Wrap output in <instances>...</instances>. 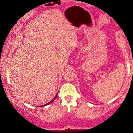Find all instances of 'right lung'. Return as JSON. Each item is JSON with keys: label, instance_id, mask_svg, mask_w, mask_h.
Masks as SVG:
<instances>
[{"label": "right lung", "instance_id": "1", "mask_svg": "<svg viewBox=\"0 0 133 133\" xmlns=\"http://www.w3.org/2000/svg\"><path fill=\"white\" fill-rule=\"evenodd\" d=\"M57 95H58V94H57L56 95V96L55 97V98H53V99H52V100H51V101H49V103H46V104H45V105H42V106H39V107H44V106H46V105H49V104H50L51 103H52V101H53L54 100H55V99H56V97H57Z\"/></svg>", "mask_w": 133, "mask_h": 133}]
</instances>
